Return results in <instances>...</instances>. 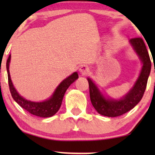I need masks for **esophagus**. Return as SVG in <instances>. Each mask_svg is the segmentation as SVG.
<instances>
[{
  "label": "esophagus",
  "instance_id": "esophagus-1",
  "mask_svg": "<svg viewBox=\"0 0 155 155\" xmlns=\"http://www.w3.org/2000/svg\"><path fill=\"white\" fill-rule=\"evenodd\" d=\"M80 74H81L82 75H86L89 72H90V68L87 65H81V67L79 68V69Z\"/></svg>",
  "mask_w": 155,
  "mask_h": 155
}]
</instances>
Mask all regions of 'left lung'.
I'll return each instance as SVG.
<instances>
[{
  "instance_id": "1",
  "label": "left lung",
  "mask_w": 155,
  "mask_h": 155,
  "mask_svg": "<svg viewBox=\"0 0 155 155\" xmlns=\"http://www.w3.org/2000/svg\"><path fill=\"white\" fill-rule=\"evenodd\" d=\"M129 43L141 61L142 68L134 85L126 95L120 99L105 97L95 82L90 77L87 78L92 106L97 113L104 116L119 117L130 111L141 100L147 87L152 66L148 51L141 38H131Z\"/></svg>"
}]
</instances>
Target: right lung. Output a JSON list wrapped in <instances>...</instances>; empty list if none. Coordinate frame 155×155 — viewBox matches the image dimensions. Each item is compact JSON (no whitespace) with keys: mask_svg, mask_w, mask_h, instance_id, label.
Here are the masks:
<instances>
[{"mask_svg":"<svg viewBox=\"0 0 155 155\" xmlns=\"http://www.w3.org/2000/svg\"><path fill=\"white\" fill-rule=\"evenodd\" d=\"M11 60V54L8 56L6 62V70L8 73V80L9 90L12 97L21 107L25 109L31 114L40 117H50L54 115L61 106L62 101L66 92L67 89L69 87L72 83H74L79 78L77 72H74L63 81H61L58 87L55 89L54 92L49 98L41 102H34L28 101L22 97L18 92L16 90L11 79L9 73V63Z\"/></svg>","mask_w":155,"mask_h":155,"instance_id":"right-lung-1","label":"right lung"}]
</instances>
